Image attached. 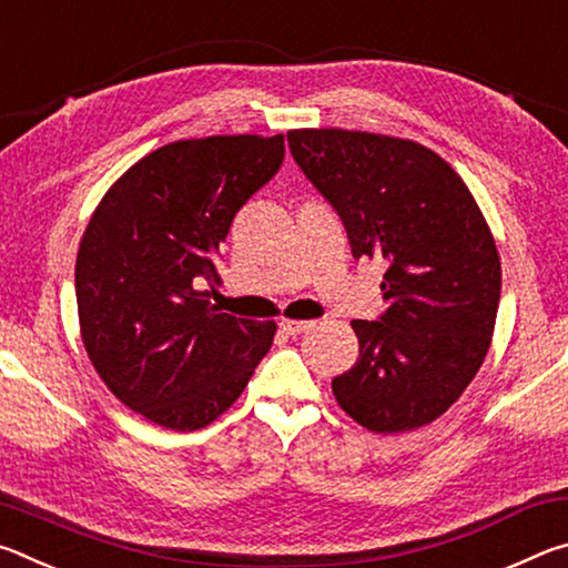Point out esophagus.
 <instances>
[{
    "instance_id": "1",
    "label": "esophagus",
    "mask_w": 568,
    "mask_h": 568,
    "mask_svg": "<svg viewBox=\"0 0 568 568\" xmlns=\"http://www.w3.org/2000/svg\"><path fill=\"white\" fill-rule=\"evenodd\" d=\"M311 328H313L311 321H281V331L287 335H301Z\"/></svg>"
}]
</instances>
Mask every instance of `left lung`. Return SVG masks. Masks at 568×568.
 <instances>
[{"mask_svg": "<svg viewBox=\"0 0 568 568\" xmlns=\"http://www.w3.org/2000/svg\"><path fill=\"white\" fill-rule=\"evenodd\" d=\"M297 168L341 215L353 257L388 263L378 321L333 396L363 428L400 434L458 400L491 345L501 263L466 182L434 150L353 130L287 132Z\"/></svg>", "mask_w": 568, "mask_h": 568, "instance_id": "8db88e82", "label": "left lung"}]
</instances>
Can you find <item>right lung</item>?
Returning <instances> with one entry per match:
<instances>
[{
    "instance_id": "1",
    "label": "right lung",
    "mask_w": 568,
    "mask_h": 568,
    "mask_svg": "<svg viewBox=\"0 0 568 568\" xmlns=\"http://www.w3.org/2000/svg\"><path fill=\"white\" fill-rule=\"evenodd\" d=\"M283 134H215L150 152L102 197L74 265L82 343L130 410L197 430L240 398L275 323L220 313L215 257L233 217L283 165Z\"/></svg>"
}]
</instances>
